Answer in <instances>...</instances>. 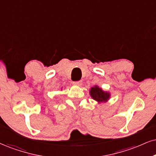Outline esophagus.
Here are the masks:
<instances>
[{"label":"esophagus","mask_w":156,"mask_h":156,"mask_svg":"<svg viewBox=\"0 0 156 156\" xmlns=\"http://www.w3.org/2000/svg\"><path fill=\"white\" fill-rule=\"evenodd\" d=\"M73 84H75V85H78V86H80L81 84H82V82L81 81V80H80V81H75L73 82Z\"/></svg>","instance_id":"obj_1"}]
</instances>
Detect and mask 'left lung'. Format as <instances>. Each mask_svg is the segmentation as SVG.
Masks as SVG:
<instances>
[{"label": "left lung", "mask_w": 156, "mask_h": 156, "mask_svg": "<svg viewBox=\"0 0 156 156\" xmlns=\"http://www.w3.org/2000/svg\"><path fill=\"white\" fill-rule=\"evenodd\" d=\"M90 95L92 98L98 102H105L110 97L109 93H105L102 90L101 88H99L97 86L92 87L90 90Z\"/></svg>", "instance_id": "1"}]
</instances>
